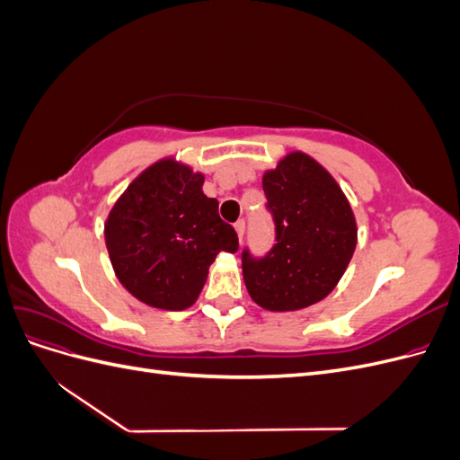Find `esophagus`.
<instances>
[{
  "mask_svg": "<svg viewBox=\"0 0 460 460\" xmlns=\"http://www.w3.org/2000/svg\"><path fill=\"white\" fill-rule=\"evenodd\" d=\"M234 228H235V234H238V240L242 242V240H243V234H245V220H238V222H235Z\"/></svg>",
  "mask_w": 460,
  "mask_h": 460,
  "instance_id": "34e87169",
  "label": "esophagus"
}]
</instances>
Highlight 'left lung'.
Returning a JSON list of instances; mask_svg holds the SVG:
<instances>
[{
	"instance_id": "obj_1",
	"label": "left lung",
	"mask_w": 460,
	"mask_h": 460,
	"mask_svg": "<svg viewBox=\"0 0 460 460\" xmlns=\"http://www.w3.org/2000/svg\"><path fill=\"white\" fill-rule=\"evenodd\" d=\"M274 245L262 257L242 252L243 280L267 311H297L336 288L357 245L351 205L336 180L301 151L264 172Z\"/></svg>"
}]
</instances>
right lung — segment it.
<instances>
[{"label":"right lung","instance_id":"right-lung-1","mask_svg":"<svg viewBox=\"0 0 460 460\" xmlns=\"http://www.w3.org/2000/svg\"><path fill=\"white\" fill-rule=\"evenodd\" d=\"M201 186L203 174L164 159L137 176L107 217L105 243L115 274L151 307L188 309L215 257L238 252V234Z\"/></svg>","mask_w":460,"mask_h":460}]
</instances>
